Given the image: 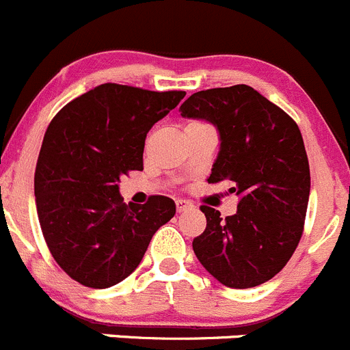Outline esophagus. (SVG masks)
Returning <instances> with one entry per match:
<instances>
[{
	"label": "esophagus",
	"instance_id": "1",
	"mask_svg": "<svg viewBox=\"0 0 350 350\" xmlns=\"http://www.w3.org/2000/svg\"><path fill=\"white\" fill-rule=\"evenodd\" d=\"M191 207H193V205H191V202L181 200V198H178V200H176V208H178V212H185Z\"/></svg>",
	"mask_w": 350,
	"mask_h": 350
}]
</instances>
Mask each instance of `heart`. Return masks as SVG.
Instances as JSON below:
<instances>
[{
	"label": "heart",
	"mask_w": 350,
	"mask_h": 350,
	"mask_svg": "<svg viewBox=\"0 0 350 350\" xmlns=\"http://www.w3.org/2000/svg\"><path fill=\"white\" fill-rule=\"evenodd\" d=\"M190 124H204V122H190Z\"/></svg>",
	"instance_id": "heart-1"
}]
</instances>
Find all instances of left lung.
Segmentation results:
<instances>
[{
    "mask_svg": "<svg viewBox=\"0 0 350 350\" xmlns=\"http://www.w3.org/2000/svg\"><path fill=\"white\" fill-rule=\"evenodd\" d=\"M179 110L219 129L208 183L226 181L240 198L226 219L202 205L207 226L193 240L195 256L230 288L262 285L286 266L304 231L311 172L299 126L247 84L198 91Z\"/></svg>",
    "mask_w": 350,
    "mask_h": 350,
    "instance_id": "left-lung-1",
    "label": "left lung"
}]
</instances>
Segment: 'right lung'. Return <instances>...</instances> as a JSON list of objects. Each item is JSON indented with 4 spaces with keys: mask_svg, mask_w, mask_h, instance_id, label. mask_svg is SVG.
Returning a JSON list of instances; mask_svg holds the SVG:
<instances>
[{
    "mask_svg": "<svg viewBox=\"0 0 350 350\" xmlns=\"http://www.w3.org/2000/svg\"><path fill=\"white\" fill-rule=\"evenodd\" d=\"M185 91L107 83L64 107L48 126L34 172L39 224L58 266L90 288H109L138 267L176 214L169 197L126 205L120 176L143 169L146 133Z\"/></svg>",
    "mask_w": 350,
    "mask_h": 350,
    "instance_id": "obj_1",
    "label": "right lung"
}]
</instances>
